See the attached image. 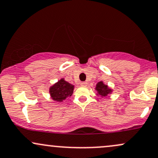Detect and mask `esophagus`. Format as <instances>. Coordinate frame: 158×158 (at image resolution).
<instances>
[{
	"label": "esophagus",
	"mask_w": 158,
	"mask_h": 158,
	"mask_svg": "<svg viewBox=\"0 0 158 158\" xmlns=\"http://www.w3.org/2000/svg\"><path fill=\"white\" fill-rule=\"evenodd\" d=\"M87 84H88V83H87L86 81H81L80 82V85H81V86H85V85H87Z\"/></svg>",
	"instance_id": "34e87169"
}]
</instances>
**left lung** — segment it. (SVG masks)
Here are the masks:
<instances>
[{"label":"left lung","mask_w":158,"mask_h":158,"mask_svg":"<svg viewBox=\"0 0 158 158\" xmlns=\"http://www.w3.org/2000/svg\"><path fill=\"white\" fill-rule=\"evenodd\" d=\"M96 90H97L98 94L102 97H106L108 94L111 93V90L106 85L103 84L102 81H99L97 83V86H96Z\"/></svg>","instance_id":"obj_1"}]
</instances>
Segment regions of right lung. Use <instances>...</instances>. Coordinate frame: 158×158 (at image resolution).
Segmentation results:
<instances>
[{"label": "right lung", "mask_w": 158, "mask_h": 158, "mask_svg": "<svg viewBox=\"0 0 158 158\" xmlns=\"http://www.w3.org/2000/svg\"><path fill=\"white\" fill-rule=\"evenodd\" d=\"M73 88V85L61 79L50 88V96L54 101L62 102L67 97L72 96Z\"/></svg>", "instance_id": "obj_1"}]
</instances>
